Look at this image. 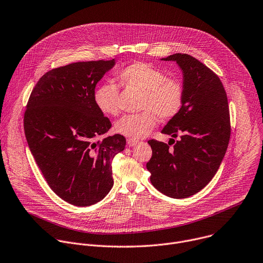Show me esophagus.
Wrapping results in <instances>:
<instances>
[{
	"label": "esophagus",
	"instance_id": "obj_1",
	"mask_svg": "<svg viewBox=\"0 0 263 263\" xmlns=\"http://www.w3.org/2000/svg\"><path fill=\"white\" fill-rule=\"evenodd\" d=\"M126 142H127V145L129 146V147H133V146H136L138 143H139V141L138 140H136V139H127L126 140Z\"/></svg>",
	"mask_w": 263,
	"mask_h": 263
}]
</instances>
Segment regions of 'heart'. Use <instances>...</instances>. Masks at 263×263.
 I'll use <instances>...</instances> for the list:
<instances>
[{
    "label": "heart",
    "instance_id": "b5f03b06",
    "mask_svg": "<svg viewBox=\"0 0 263 263\" xmlns=\"http://www.w3.org/2000/svg\"><path fill=\"white\" fill-rule=\"evenodd\" d=\"M120 87L142 92L139 109L142 112L123 116L115 122V130L132 139L147 136L156 125L157 117L162 121L174 119L181 111L184 100L182 83L167 77L161 68L146 62H135L116 73ZM118 85L107 82L94 91V102L104 115L117 116L120 113Z\"/></svg>",
    "mask_w": 263,
    "mask_h": 263
}]
</instances>
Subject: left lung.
<instances>
[{
	"mask_svg": "<svg viewBox=\"0 0 263 263\" xmlns=\"http://www.w3.org/2000/svg\"><path fill=\"white\" fill-rule=\"evenodd\" d=\"M162 60L175 61L183 73L182 109L162 130L180 139L149 140L152 156L146 168L157 191L181 199L207 185L223 161L231 134L228 99L220 78L196 58L174 54Z\"/></svg>",
	"mask_w": 263,
	"mask_h": 263,
	"instance_id": "1",
	"label": "left lung"
}]
</instances>
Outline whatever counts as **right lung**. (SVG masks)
I'll return each instance as SVG.
<instances>
[{
  "instance_id": "1",
  "label": "right lung",
  "mask_w": 263,
  "mask_h": 263,
  "mask_svg": "<svg viewBox=\"0 0 263 263\" xmlns=\"http://www.w3.org/2000/svg\"><path fill=\"white\" fill-rule=\"evenodd\" d=\"M115 60L77 62L44 73L33 88L24 116L29 148L49 187L76 206L93 205L114 184L112 161L126 140L94 102L96 84Z\"/></svg>"
}]
</instances>
